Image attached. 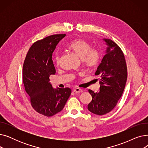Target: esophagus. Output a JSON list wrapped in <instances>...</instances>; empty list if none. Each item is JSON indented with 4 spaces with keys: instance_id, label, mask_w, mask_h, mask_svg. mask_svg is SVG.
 I'll return each mask as SVG.
<instances>
[{
    "instance_id": "esophagus-1",
    "label": "esophagus",
    "mask_w": 148,
    "mask_h": 148,
    "mask_svg": "<svg viewBox=\"0 0 148 148\" xmlns=\"http://www.w3.org/2000/svg\"><path fill=\"white\" fill-rule=\"evenodd\" d=\"M73 91L75 92V93H77V94H79V93H82L83 92V90L80 88H75L74 89Z\"/></svg>"
}]
</instances>
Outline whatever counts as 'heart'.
Here are the masks:
<instances>
[{
    "instance_id": "1",
    "label": "heart",
    "mask_w": 148,
    "mask_h": 148,
    "mask_svg": "<svg viewBox=\"0 0 148 148\" xmlns=\"http://www.w3.org/2000/svg\"><path fill=\"white\" fill-rule=\"evenodd\" d=\"M69 49L73 50L77 55L83 58L84 64L88 67L94 68L98 65L101 60V53L96 48H92L91 44L83 39H77L68 44ZM57 64H59L60 56L56 54L54 57Z\"/></svg>"
}]
</instances>
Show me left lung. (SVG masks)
<instances>
[{
    "label": "left lung",
    "instance_id": "obj_1",
    "mask_svg": "<svg viewBox=\"0 0 148 148\" xmlns=\"http://www.w3.org/2000/svg\"><path fill=\"white\" fill-rule=\"evenodd\" d=\"M104 40L108 47L95 74L101 77L99 91L95 93L88 90L92 99L88 108L97 115L109 113L116 107L122 97L127 79V64L121 49L110 39Z\"/></svg>",
    "mask_w": 148,
    "mask_h": 148
}]
</instances>
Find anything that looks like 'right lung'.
<instances>
[{
    "label": "right lung",
    "mask_w": 148,
    "mask_h": 148,
    "mask_svg": "<svg viewBox=\"0 0 148 148\" xmlns=\"http://www.w3.org/2000/svg\"><path fill=\"white\" fill-rule=\"evenodd\" d=\"M65 34L53 35L34 42L23 66V82L34 109L50 117L63 109L71 94L69 88L54 89L50 75L55 74L52 60L56 46Z\"/></svg>",
    "instance_id": "1"
}]
</instances>
